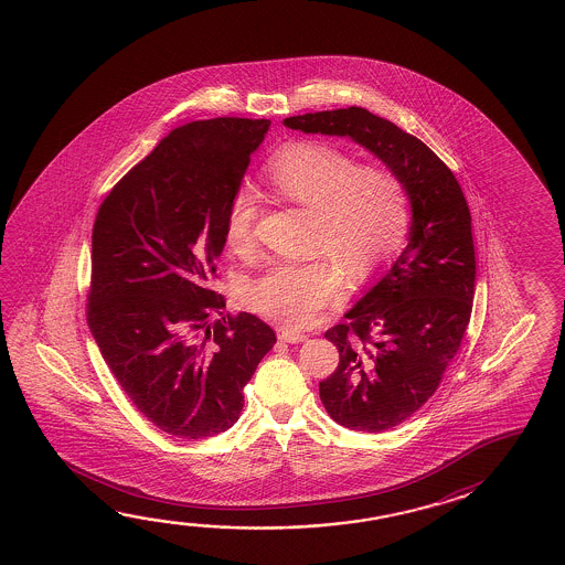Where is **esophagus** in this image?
I'll return each instance as SVG.
<instances>
[{"label": "esophagus", "instance_id": "34e87169", "mask_svg": "<svg viewBox=\"0 0 565 565\" xmlns=\"http://www.w3.org/2000/svg\"><path fill=\"white\" fill-rule=\"evenodd\" d=\"M277 338H279L281 342H288V344H300L303 340H308V335L294 332V330H288V328L277 330Z\"/></svg>", "mask_w": 565, "mask_h": 565}]
</instances>
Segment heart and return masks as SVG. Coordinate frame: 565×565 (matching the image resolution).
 Masks as SVG:
<instances>
[{
	"label": "heart",
	"mask_w": 565,
	"mask_h": 565,
	"mask_svg": "<svg viewBox=\"0 0 565 565\" xmlns=\"http://www.w3.org/2000/svg\"><path fill=\"white\" fill-rule=\"evenodd\" d=\"M274 195L310 213L308 252L323 255L352 281L370 276L403 243L408 201L403 183L384 167H360L344 150L318 140L294 142L265 167ZM257 195L242 186L231 199L225 237L235 254L254 247ZM342 276L328 262L277 264L245 291L252 310L288 326L308 328L334 306Z\"/></svg>",
	"instance_id": "obj_1"
}]
</instances>
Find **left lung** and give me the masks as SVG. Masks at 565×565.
I'll list each match as a JSON object with an SVG mask.
<instances>
[{"label": "left lung", "mask_w": 565, "mask_h": 565, "mask_svg": "<svg viewBox=\"0 0 565 565\" xmlns=\"http://www.w3.org/2000/svg\"><path fill=\"white\" fill-rule=\"evenodd\" d=\"M291 130L348 137L401 179L411 227L398 259L326 338L340 362L320 382L338 425L382 433L435 394L461 345L475 298L471 213L449 167L423 140L366 108L289 116Z\"/></svg>", "instance_id": "obj_1"}]
</instances>
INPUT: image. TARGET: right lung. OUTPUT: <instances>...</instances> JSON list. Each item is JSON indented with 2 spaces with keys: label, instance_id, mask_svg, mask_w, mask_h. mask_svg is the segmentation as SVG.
<instances>
[{
  "label": "right lung",
  "instance_id": "right-lung-1",
  "mask_svg": "<svg viewBox=\"0 0 565 565\" xmlns=\"http://www.w3.org/2000/svg\"><path fill=\"white\" fill-rule=\"evenodd\" d=\"M269 120L174 128L104 199L94 221L88 326L104 362L152 425L207 438L237 423L243 388L276 344L213 284L225 217Z\"/></svg>",
  "mask_w": 565,
  "mask_h": 565
}]
</instances>
